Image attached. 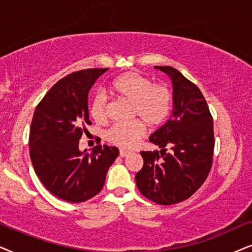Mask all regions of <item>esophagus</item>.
<instances>
[{"label": "esophagus", "mask_w": 252, "mask_h": 252, "mask_svg": "<svg viewBox=\"0 0 252 252\" xmlns=\"http://www.w3.org/2000/svg\"><path fill=\"white\" fill-rule=\"evenodd\" d=\"M128 156H130V152H128V151H123V150L120 151V157L126 158V157H128Z\"/></svg>", "instance_id": "34e87169"}]
</instances>
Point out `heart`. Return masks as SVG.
Segmentation results:
<instances>
[{"mask_svg": "<svg viewBox=\"0 0 252 252\" xmlns=\"http://www.w3.org/2000/svg\"><path fill=\"white\" fill-rule=\"evenodd\" d=\"M110 90L123 101L131 103V116L139 117L151 128L165 122L172 106V93L162 84H152L138 72H126L112 82ZM109 102L103 93H96L90 105V114L98 123L108 119ZM145 133V126L136 120L128 124H115L106 133L109 143L120 149H131Z\"/></svg>", "mask_w": 252, "mask_h": 252, "instance_id": "heart-1", "label": "heart"}]
</instances>
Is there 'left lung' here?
I'll list each match as a JSON object with an SVG mask.
<instances>
[{
    "mask_svg": "<svg viewBox=\"0 0 252 252\" xmlns=\"http://www.w3.org/2000/svg\"><path fill=\"white\" fill-rule=\"evenodd\" d=\"M154 68L172 79L173 112L150 137L160 152H140L144 166L136 174V183L146 198L160 205H172L192 196L209 175L214 150L213 119L203 93L179 70Z\"/></svg>",
    "mask_w": 252,
    "mask_h": 252,
    "instance_id": "left-lung-1",
    "label": "left lung"
}]
</instances>
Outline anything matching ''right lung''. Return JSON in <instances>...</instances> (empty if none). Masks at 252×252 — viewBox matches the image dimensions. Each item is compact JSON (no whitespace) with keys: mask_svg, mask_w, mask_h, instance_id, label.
<instances>
[{"mask_svg":"<svg viewBox=\"0 0 252 252\" xmlns=\"http://www.w3.org/2000/svg\"><path fill=\"white\" fill-rule=\"evenodd\" d=\"M105 69H85L60 79L33 114L30 157L36 176L49 192L70 203L94 197L119 156L115 146L98 145L92 153L79 150L85 124H91L89 92Z\"/></svg>","mask_w":252,"mask_h":252,"instance_id":"obj_1","label":"right lung"}]
</instances>
